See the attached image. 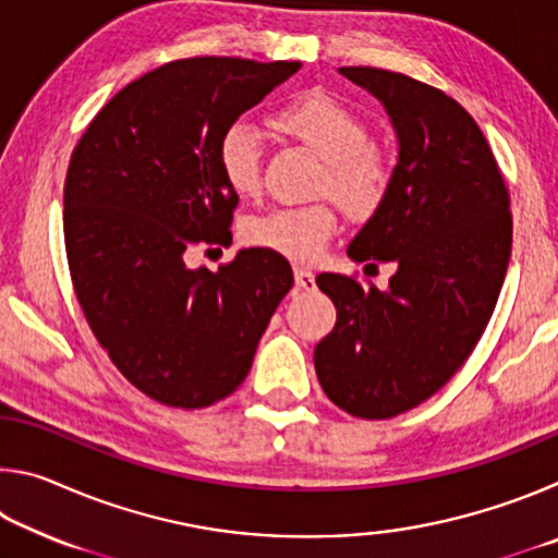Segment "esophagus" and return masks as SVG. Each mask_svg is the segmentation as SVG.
Here are the masks:
<instances>
[{"instance_id":"34e87169","label":"esophagus","mask_w":558,"mask_h":558,"mask_svg":"<svg viewBox=\"0 0 558 558\" xmlns=\"http://www.w3.org/2000/svg\"><path fill=\"white\" fill-rule=\"evenodd\" d=\"M295 288L298 290H305V292L315 290V276H313V272L305 270V268H295Z\"/></svg>"}]
</instances>
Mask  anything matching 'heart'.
Listing matches in <instances>:
<instances>
[{"label":"heart","mask_w":558,"mask_h":558,"mask_svg":"<svg viewBox=\"0 0 558 558\" xmlns=\"http://www.w3.org/2000/svg\"><path fill=\"white\" fill-rule=\"evenodd\" d=\"M270 128L323 157L315 194H332L349 219H372L389 199L391 159L372 143L364 118L347 102L323 90L305 93L272 112ZM216 169L229 192L241 199L260 192V145L253 128L235 122L223 130L216 145ZM337 231V206L329 199H315L251 216L243 223V241L292 263H313Z\"/></svg>","instance_id":"obj_1"}]
</instances>
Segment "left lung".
Masks as SVG:
<instances>
[{
	"instance_id": "1",
	"label": "left lung",
	"mask_w": 558,
	"mask_h": 558,
	"mask_svg": "<svg viewBox=\"0 0 558 558\" xmlns=\"http://www.w3.org/2000/svg\"><path fill=\"white\" fill-rule=\"evenodd\" d=\"M339 73L384 102L399 135L389 199L347 253L396 272L389 290L317 276L337 325L315 347V372L339 409L381 421L430 399L480 342L509 266L512 211L483 130L456 98L396 71Z\"/></svg>"
}]
</instances>
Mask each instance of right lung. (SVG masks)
Masks as SVG:
<instances>
[{"mask_svg":"<svg viewBox=\"0 0 558 558\" xmlns=\"http://www.w3.org/2000/svg\"><path fill=\"white\" fill-rule=\"evenodd\" d=\"M300 65L169 61L116 93L73 149L63 241L75 298L110 362L157 403L204 409L239 389L295 282L266 248L216 272L186 268L184 253L231 243L239 196L221 182L216 145Z\"/></svg>","mask_w":558,"mask_h":558,"instance_id":"right-lung-1","label":"right lung"}]
</instances>
